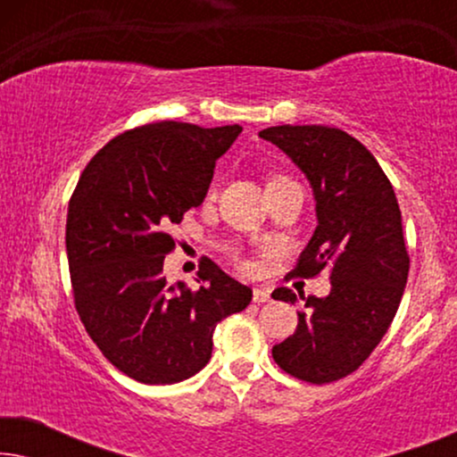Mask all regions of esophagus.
Segmentation results:
<instances>
[{
    "instance_id": "esophagus-1",
    "label": "esophagus",
    "mask_w": 457,
    "mask_h": 457,
    "mask_svg": "<svg viewBox=\"0 0 457 457\" xmlns=\"http://www.w3.org/2000/svg\"><path fill=\"white\" fill-rule=\"evenodd\" d=\"M253 302L255 303L270 302V289H266V287H255V289H253Z\"/></svg>"
}]
</instances>
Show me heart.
I'll use <instances>...</instances> for the list:
<instances>
[{
  "instance_id": "b5f03b06",
  "label": "heart",
  "mask_w": 457,
  "mask_h": 457,
  "mask_svg": "<svg viewBox=\"0 0 457 457\" xmlns=\"http://www.w3.org/2000/svg\"><path fill=\"white\" fill-rule=\"evenodd\" d=\"M277 180H285V179H280V177H272L270 180H268V185H270V183H277Z\"/></svg>"
}]
</instances>
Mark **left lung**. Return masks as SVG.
I'll list each match as a JSON object with an SVG mask.
<instances>
[{
  "label": "left lung",
  "mask_w": 457,
  "mask_h": 457,
  "mask_svg": "<svg viewBox=\"0 0 457 457\" xmlns=\"http://www.w3.org/2000/svg\"><path fill=\"white\" fill-rule=\"evenodd\" d=\"M260 137L289 155L314 193L318 227L293 272L316 277L330 268V293H299L308 312L272 358L305 383H333L364 364L395 318L410 272L402 212L377 158L345 130L283 124ZM272 297L297 303L287 287Z\"/></svg>",
  "instance_id": "1"
}]
</instances>
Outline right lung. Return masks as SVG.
<instances>
[{
  "instance_id": "obj_1",
  "label": "right lung",
  "mask_w": 457,
  "mask_h": 457,
  "mask_svg": "<svg viewBox=\"0 0 457 457\" xmlns=\"http://www.w3.org/2000/svg\"><path fill=\"white\" fill-rule=\"evenodd\" d=\"M241 130L174 120L127 130L93 155L68 204L74 305L105 358L139 383L197 374L216 324L252 302V289L212 260L199 266L197 291L162 274L174 247L168 230L204 204L216 160Z\"/></svg>"
}]
</instances>
